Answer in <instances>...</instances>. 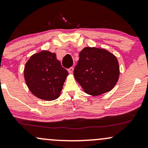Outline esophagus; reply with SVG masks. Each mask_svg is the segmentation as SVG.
Wrapping results in <instances>:
<instances>
[{
  "mask_svg": "<svg viewBox=\"0 0 148 148\" xmlns=\"http://www.w3.org/2000/svg\"><path fill=\"white\" fill-rule=\"evenodd\" d=\"M68 71H69V73H73V67L69 68V69H68Z\"/></svg>",
  "mask_w": 148,
  "mask_h": 148,
  "instance_id": "obj_1",
  "label": "esophagus"
}]
</instances>
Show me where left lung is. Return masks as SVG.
<instances>
[{
	"label": "left lung",
	"instance_id": "8db88e82",
	"mask_svg": "<svg viewBox=\"0 0 148 148\" xmlns=\"http://www.w3.org/2000/svg\"><path fill=\"white\" fill-rule=\"evenodd\" d=\"M74 69L75 79L85 93L100 95L114 87L120 71L116 57L102 48H84Z\"/></svg>",
	"mask_w": 148,
	"mask_h": 148
}]
</instances>
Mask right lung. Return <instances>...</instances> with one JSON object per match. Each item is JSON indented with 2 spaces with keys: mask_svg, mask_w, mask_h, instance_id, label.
Wrapping results in <instances>:
<instances>
[{
  "mask_svg": "<svg viewBox=\"0 0 148 148\" xmlns=\"http://www.w3.org/2000/svg\"><path fill=\"white\" fill-rule=\"evenodd\" d=\"M69 72L57 60L56 55L43 50L33 55L25 64L24 77L35 96L50 101L58 98Z\"/></svg>",
  "mask_w": 148,
  "mask_h": 148,
  "instance_id": "add662e5",
  "label": "right lung"
}]
</instances>
